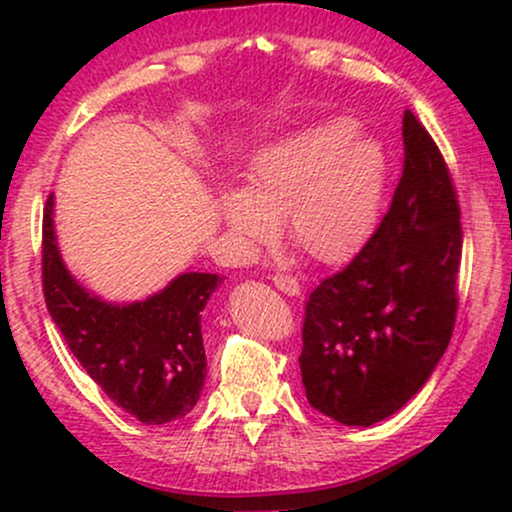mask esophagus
<instances>
[{
    "label": "esophagus",
    "instance_id": "obj_1",
    "mask_svg": "<svg viewBox=\"0 0 512 512\" xmlns=\"http://www.w3.org/2000/svg\"><path fill=\"white\" fill-rule=\"evenodd\" d=\"M272 284L281 293H286V296H298V293H301V284H298V279H293L289 274H274Z\"/></svg>",
    "mask_w": 512,
    "mask_h": 512
}]
</instances>
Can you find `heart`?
Returning a JSON list of instances; mask_svg holds the SVG:
<instances>
[{
  "instance_id": "b5f03b06",
  "label": "heart",
  "mask_w": 512,
  "mask_h": 512,
  "mask_svg": "<svg viewBox=\"0 0 512 512\" xmlns=\"http://www.w3.org/2000/svg\"><path fill=\"white\" fill-rule=\"evenodd\" d=\"M344 117L281 134L252 156L243 192L219 195V214L245 245L267 243L274 223L317 262H339L366 240L383 195L385 158Z\"/></svg>"
}]
</instances>
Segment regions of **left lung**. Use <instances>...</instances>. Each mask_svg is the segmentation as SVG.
Listing matches in <instances>:
<instances>
[{
  "label": "left lung",
  "mask_w": 512,
  "mask_h": 512,
  "mask_svg": "<svg viewBox=\"0 0 512 512\" xmlns=\"http://www.w3.org/2000/svg\"><path fill=\"white\" fill-rule=\"evenodd\" d=\"M402 139L390 211L305 303V397L344 426H373L402 409L431 378L455 327L460 204L443 154L411 110Z\"/></svg>",
  "instance_id": "1"
}]
</instances>
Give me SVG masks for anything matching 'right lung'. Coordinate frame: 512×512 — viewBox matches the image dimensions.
<instances>
[{
	"label": "right lung",
	"mask_w": 512,
	"mask_h": 512,
	"mask_svg": "<svg viewBox=\"0 0 512 512\" xmlns=\"http://www.w3.org/2000/svg\"><path fill=\"white\" fill-rule=\"evenodd\" d=\"M52 209L50 195L43 211V293L72 354L142 424L161 426L190 414L207 378L202 310L221 276L185 272L146 301L108 303L64 267Z\"/></svg>",
	"instance_id": "obj_1"
}]
</instances>
